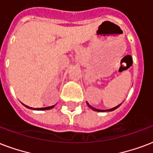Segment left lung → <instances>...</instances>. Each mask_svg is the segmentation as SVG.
<instances>
[{
  "instance_id": "8db88e82",
  "label": "left lung",
  "mask_w": 153,
  "mask_h": 153,
  "mask_svg": "<svg viewBox=\"0 0 153 153\" xmlns=\"http://www.w3.org/2000/svg\"><path fill=\"white\" fill-rule=\"evenodd\" d=\"M87 105H88V107H89L90 108H91V109H93V110H94V111H100V112H103V111H111L115 110L116 108H118L120 106V105H118V106H116V107H115V108H111V109H108V110H100V109H96V108H93V107H92V106H91V105H90L89 103H88V102H87Z\"/></svg>"
}]
</instances>
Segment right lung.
I'll return each mask as SVG.
<instances>
[{
	"label": "right lung",
	"instance_id": "1",
	"mask_svg": "<svg viewBox=\"0 0 153 153\" xmlns=\"http://www.w3.org/2000/svg\"><path fill=\"white\" fill-rule=\"evenodd\" d=\"M25 107H26L27 108H30V109H33V110H37V111H43V110H50V109H52V108L55 106V105H53V106H51V107H46V108H30L29 106H26V105L24 104Z\"/></svg>",
	"mask_w": 153,
	"mask_h": 153
}]
</instances>
